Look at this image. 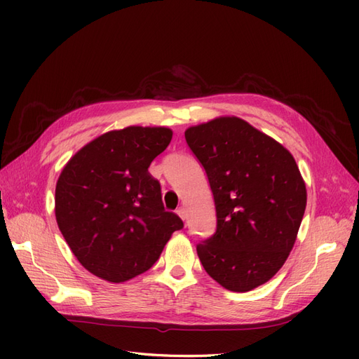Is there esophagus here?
I'll list each match as a JSON object with an SVG mask.
<instances>
[{
	"label": "esophagus",
	"instance_id": "obj_1",
	"mask_svg": "<svg viewBox=\"0 0 359 359\" xmlns=\"http://www.w3.org/2000/svg\"><path fill=\"white\" fill-rule=\"evenodd\" d=\"M177 214H178L180 217H181V219H182V220H186V215H187V214H186V210H184V208H182V206H180V208L177 210Z\"/></svg>",
	"mask_w": 359,
	"mask_h": 359
}]
</instances>
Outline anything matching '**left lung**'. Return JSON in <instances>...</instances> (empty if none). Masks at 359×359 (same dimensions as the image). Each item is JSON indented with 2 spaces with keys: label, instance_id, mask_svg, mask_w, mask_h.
Masks as SVG:
<instances>
[{
  "label": "left lung",
  "instance_id": "obj_1",
  "mask_svg": "<svg viewBox=\"0 0 359 359\" xmlns=\"http://www.w3.org/2000/svg\"><path fill=\"white\" fill-rule=\"evenodd\" d=\"M214 196L217 229L198 244L217 283L248 292L273 278L295 244L307 205L295 158L273 137L236 116L186 130Z\"/></svg>",
  "mask_w": 359,
  "mask_h": 359
}]
</instances>
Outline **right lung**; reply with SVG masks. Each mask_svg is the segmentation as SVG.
Here are the masks:
<instances>
[{
    "mask_svg": "<svg viewBox=\"0 0 359 359\" xmlns=\"http://www.w3.org/2000/svg\"><path fill=\"white\" fill-rule=\"evenodd\" d=\"M172 130L132 126L86 144L64 166L55 217L64 240L91 274L123 283L145 273L170 235L182 229L165 210L148 168L168 148Z\"/></svg>",
    "mask_w": 359,
    "mask_h": 359,
    "instance_id": "add662e5",
    "label": "right lung"
}]
</instances>
